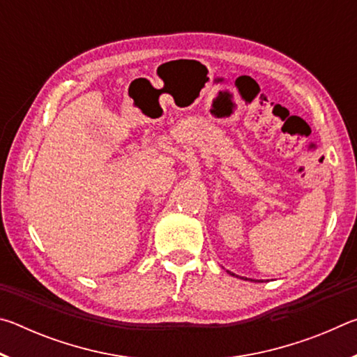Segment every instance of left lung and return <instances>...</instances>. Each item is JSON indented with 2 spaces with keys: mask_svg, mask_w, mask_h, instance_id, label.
Segmentation results:
<instances>
[{
  "mask_svg": "<svg viewBox=\"0 0 357 357\" xmlns=\"http://www.w3.org/2000/svg\"><path fill=\"white\" fill-rule=\"evenodd\" d=\"M231 275H234V274H231ZM245 280H247V279H245Z\"/></svg>",
  "mask_w": 357,
  "mask_h": 357,
  "instance_id": "obj_1",
  "label": "left lung"
}]
</instances>
